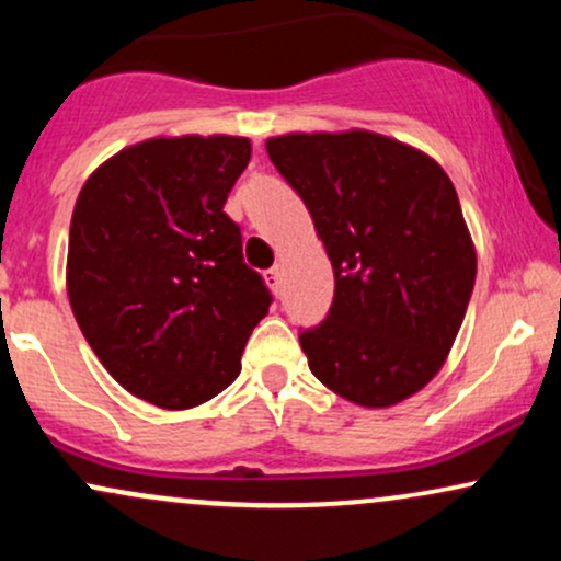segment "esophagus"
I'll return each mask as SVG.
<instances>
[{
	"label": "esophagus",
	"instance_id": "esophagus-1",
	"mask_svg": "<svg viewBox=\"0 0 561 561\" xmlns=\"http://www.w3.org/2000/svg\"><path fill=\"white\" fill-rule=\"evenodd\" d=\"M263 276H266V285L272 287L274 293H279V289H282V266H274V268H268V272L263 274Z\"/></svg>",
	"mask_w": 561,
	"mask_h": 561
}]
</instances>
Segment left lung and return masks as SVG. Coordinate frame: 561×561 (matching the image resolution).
<instances>
[{
    "mask_svg": "<svg viewBox=\"0 0 561 561\" xmlns=\"http://www.w3.org/2000/svg\"><path fill=\"white\" fill-rule=\"evenodd\" d=\"M266 150L334 268L330 317L300 334L313 377L364 409L405 401L446 364L478 276L454 184L366 128L282 134Z\"/></svg>",
    "mask_w": 561,
    "mask_h": 561,
    "instance_id": "left-lung-1",
    "label": "left lung"
}]
</instances>
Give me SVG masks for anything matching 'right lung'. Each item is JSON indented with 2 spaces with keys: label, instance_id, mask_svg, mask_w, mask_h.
Instances as JSON below:
<instances>
[{
  "label": "right lung",
  "instance_id": "1",
  "mask_svg": "<svg viewBox=\"0 0 561 561\" xmlns=\"http://www.w3.org/2000/svg\"><path fill=\"white\" fill-rule=\"evenodd\" d=\"M248 160L244 137H152L107 158L76 199L73 317L115 382L160 409H192L229 388L272 306L224 214Z\"/></svg>",
  "mask_w": 561,
  "mask_h": 561
}]
</instances>
